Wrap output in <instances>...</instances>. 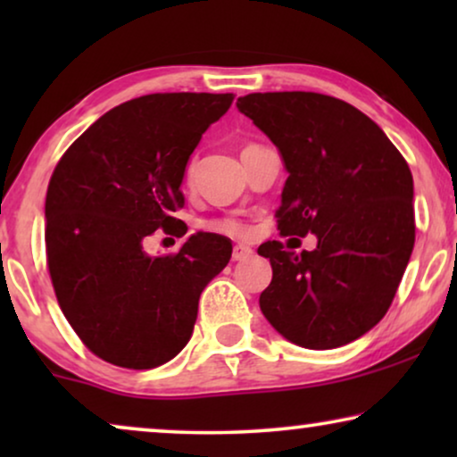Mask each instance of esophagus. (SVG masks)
<instances>
[{
	"instance_id": "obj_1",
	"label": "esophagus",
	"mask_w": 457,
	"mask_h": 457,
	"mask_svg": "<svg viewBox=\"0 0 457 457\" xmlns=\"http://www.w3.org/2000/svg\"><path fill=\"white\" fill-rule=\"evenodd\" d=\"M253 255V249L243 245V243H239V245L233 247V262H245Z\"/></svg>"
}]
</instances>
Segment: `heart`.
<instances>
[{"mask_svg": "<svg viewBox=\"0 0 457 457\" xmlns=\"http://www.w3.org/2000/svg\"><path fill=\"white\" fill-rule=\"evenodd\" d=\"M191 164L187 166V177H191ZM205 228L216 230V233L228 235V237H243L247 235V224L241 220V218L228 216V218H218V220H210L205 222Z\"/></svg>", "mask_w": 457, "mask_h": 457, "instance_id": "obj_1", "label": "heart"}]
</instances>
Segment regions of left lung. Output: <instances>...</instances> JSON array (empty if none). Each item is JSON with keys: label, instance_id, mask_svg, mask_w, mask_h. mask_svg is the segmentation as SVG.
Returning <instances> with one entry per match:
<instances>
[{"label": "left lung", "instance_id": "left-lung-1", "mask_svg": "<svg viewBox=\"0 0 457 457\" xmlns=\"http://www.w3.org/2000/svg\"><path fill=\"white\" fill-rule=\"evenodd\" d=\"M237 108L277 145L289 172L280 235L318 239L302 253L262 243L258 253L272 266L262 314L295 345H347L386 314L414 249L408 162L377 122L337 97L249 93Z\"/></svg>", "mask_w": 457, "mask_h": 457}]
</instances>
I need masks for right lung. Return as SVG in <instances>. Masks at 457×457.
<instances>
[{
    "mask_svg": "<svg viewBox=\"0 0 457 457\" xmlns=\"http://www.w3.org/2000/svg\"><path fill=\"white\" fill-rule=\"evenodd\" d=\"M233 93H152L116 105L68 147L46 197L47 266L80 341L114 366L149 370L191 339L202 291L228 264L216 233L187 237L174 255L143 247L172 214L193 149Z\"/></svg>",
    "mask_w": 457,
    "mask_h": 457,
    "instance_id": "obj_1",
    "label": "right lung"
}]
</instances>
